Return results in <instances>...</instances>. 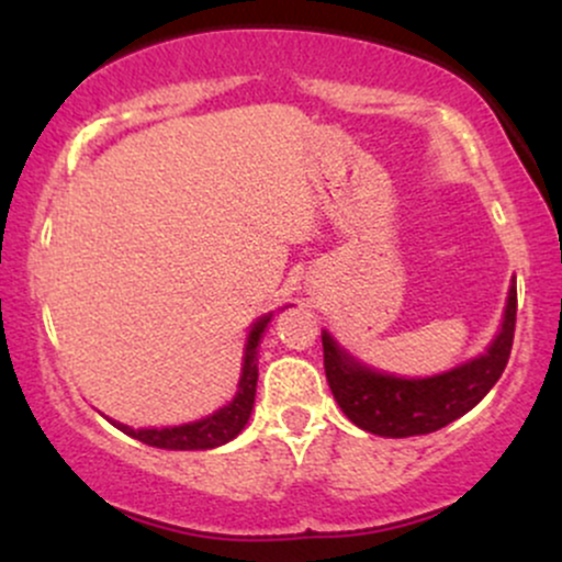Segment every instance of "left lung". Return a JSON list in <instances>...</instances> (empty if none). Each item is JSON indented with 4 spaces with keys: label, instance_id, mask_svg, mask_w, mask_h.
Segmentation results:
<instances>
[{
    "label": "left lung",
    "instance_id": "1",
    "mask_svg": "<svg viewBox=\"0 0 562 562\" xmlns=\"http://www.w3.org/2000/svg\"><path fill=\"white\" fill-rule=\"evenodd\" d=\"M518 290L509 282L502 325L479 357L425 378L393 375L353 357L330 330H322L325 375L344 415L357 428L383 438L425 436L468 415L494 389L513 348Z\"/></svg>",
    "mask_w": 562,
    "mask_h": 562
}]
</instances>
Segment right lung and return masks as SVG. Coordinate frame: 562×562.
I'll use <instances>...</instances> for the list:
<instances>
[{
    "label": "right lung",
    "instance_id": "1",
    "mask_svg": "<svg viewBox=\"0 0 562 562\" xmlns=\"http://www.w3.org/2000/svg\"><path fill=\"white\" fill-rule=\"evenodd\" d=\"M282 308L288 306H280L277 312H282ZM272 317L274 312H267L250 325L248 338H245V348H243V364H240V378H237L235 396H232L224 406H218V409L211 412V415L198 417V420H190L182 425H164V428H132V425L113 420V417H108V423L115 425L119 430H124L126 436L137 438V441L156 449L203 451V449H216V447H224V443H229L232 438L240 436V430L250 420V412H254L256 383H259V344Z\"/></svg>",
    "mask_w": 562,
    "mask_h": 562
}]
</instances>
